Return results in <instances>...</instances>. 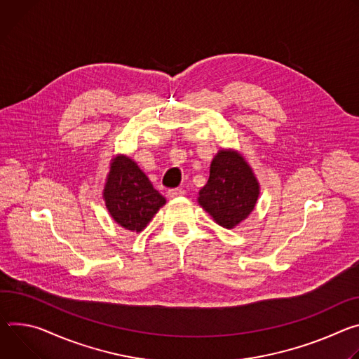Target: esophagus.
Segmentation results:
<instances>
[{
  "instance_id": "1",
  "label": "esophagus",
  "mask_w": 359,
  "mask_h": 359,
  "mask_svg": "<svg viewBox=\"0 0 359 359\" xmlns=\"http://www.w3.org/2000/svg\"><path fill=\"white\" fill-rule=\"evenodd\" d=\"M168 198H177V196H181L185 194V191L182 188H172V189H168Z\"/></svg>"
}]
</instances>
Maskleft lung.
Listing matches in <instances>:
<instances>
[{
	"label": "left lung",
	"mask_w": 359,
	"mask_h": 359,
	"mask_svg": "<svg viewBox=\"0 0 359 359\" xmlns=\"http://www.w3.org/2000/svg\"><path fill=\"white\" fill-rule=\"evenodd\" d=\"M259 184L244 156L235 149H219L214 156L208 182L201 188L200 204L214 221L232 229L254 211Z\"/></svg>",
	"instance_id": "left-lung-1"
}]
</instances>
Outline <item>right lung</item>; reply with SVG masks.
I'll use <instances>...</instances> for the list:
<instances>
[{"label":"right lung","mask_w":359,"mask_h":359,"mask_svg":"<svg viewBox=\"0 0 359 359\" xmlns=\"http://www.w3.org/2000/svg\"><path fill=\"white\" fill-rule=\"evenodd\" d=\"M102 196L112 219L133 232H141L167 203L137 163L126 155H116L111 161Z\"/></svg>","instance_id":"right-lung-1"}]
</instances>
